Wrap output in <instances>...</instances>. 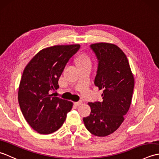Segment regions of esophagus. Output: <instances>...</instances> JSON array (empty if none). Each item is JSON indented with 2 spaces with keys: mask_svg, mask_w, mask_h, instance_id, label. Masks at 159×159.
Returning a JSON list of instances; mask_svg holds the SVG:
<instances>
[{
  "mask_svg": "<svg viewBox=\"0 0 159 159\" xmlns=\"http://www.w3.org/2000/svg\"><path fill=\"white\" fill-rule=\"evenodd\" d=\"M83 104L82 101H79V102H74V104H75L76 106H79V105H80V104Z\"/></svg>",
  "mask_w": 159,
  "mask_h": 159,
  "instance_id": "1",
  "label": "esophagus"
}]
</instances>
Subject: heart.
Instances as JSON below:
<instances>
[{"label": "heart", "mask_w": 159, "mask_h": 159, "mask_svg": "<svg viewBox=\"0 0 159 159\" xmlns=\"http://www.w3.org/2000/svg\"><path fill=\"white\" fill-rule=\"evenodd\" d=\"M84 63H91V60L88 55L86 54H82L79 57V64H84Z\"/></svg>", "instance_id": "1"}]
</instances>
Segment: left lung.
Returning a JSON list of instances; mask_svg holds the SVG:
<instances>
[{
  "label": "left lung",
  "mask_w": 159,
  "mask_h": 159,
  "mask_svg": "<svg viewBox=\"0 0 159 159\" xmlns=\"http://www.w3.org/2000/svg\"><path fill=\"white\" fill-rule=\"evenodd\" d=\"M90 47L98 61L94 84L103 89L102 101L88 103L92 111L83 121L93 135L105 137L124 120L133 96L134 76L126 55L117 46L102 42Z\"/></svg>",
  "instance_id": "obj_1"
}]
</instances>
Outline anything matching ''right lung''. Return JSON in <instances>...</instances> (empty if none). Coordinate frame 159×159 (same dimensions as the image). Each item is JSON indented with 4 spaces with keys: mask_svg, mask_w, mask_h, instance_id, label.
<instances>
[{
    "mask_svg": "<svg viewBox=\"0 0 159 159\" xmlns=\"http://www.w3.org/2000/svg\"><path fill=\"white\" fill-rule=\"evenodd\" d=\"M79 44L57 45L40 50L26 65L18 89V102L28 124L39 134H48L61 127L71 101L53 96L59 79Z\"/></svg>",
    "mask_w": 159,
    "mask_h": 159,
    "instance_id": "add662e5",
    "label": "right lung"
}]
</instances>
